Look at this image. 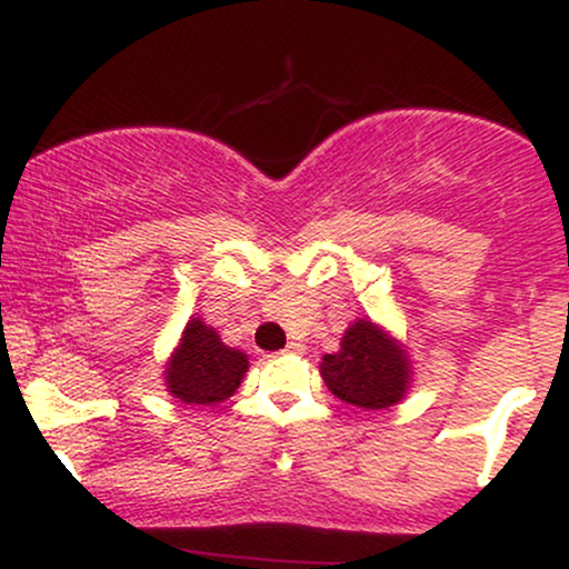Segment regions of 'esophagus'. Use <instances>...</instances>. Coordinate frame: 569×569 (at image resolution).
I'll return each instance as SVG.
<instances>
[{
  "label": "esophagus",
  "mask_w": 569,
  "mask_h": 569,
  "mask_svg": "<svg viewBox=\"0 0 569 569\" xmlns=\"http://www.w3.org/2000/svg\"><path fill=\"white\" fill-rule=\"evenodd\" d=\"M283 352H305V345L302 342H289V345H286Z\"/></svg>",
  "instance_id": "obj_1"
}]
</instances>
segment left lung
<instances>
[{"label":"left lung","mask_w":569,"mask_h":569,"mask_svg":"<svg viewBox=\"0 0 569 569\" xmlns=\"http://www.w3.org/2000/svg\"><path fill=\"white\" fill-rule=\"evenodd\" d=\"M326 388L339 401L361 409H388L407 396L411 382L409 356L388 331L358 318L345 331L337 352L321 361Z\"/></svg>","instance_id":"8db88e82"}]
</instances>
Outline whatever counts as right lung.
<instances>
[{
    "label": "right lung",
    "mask_w": 569,
    "mask_h": 569,
    "mask_svg": "<svg viewBox=\"0 0 569 569\" xmlns=\"http://www.w3.org/2000/svg\"><path fill=\"white\" fill-rule=\"evenodd\" d=\"M246 371V352L227 348L211 326L192 318L168 361L166 385L184 403H219L240 388Z\"/></svg>",
    "instance_id": "right-lung-1"
}]
</instances>
